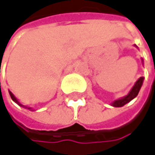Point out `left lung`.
<instances>
[{
	"instance_id": "8db88e82",
	"label": "left lung",
	"mask_w": 155,
	"mask_h": 155,
	"mask_svg": "<svg viewBox=\"0 0 155 155\" xmlns=\"http://www.w3.org/2000/svg\"><path fill=\"white\" fill-rule=\"evenodd\" d=\"M137 48H138V46L135 45ZM141 62H142V65H143V59L141 58ZM143 81H144V77H140V78H139L138 80H137V82L135 83V84L133 85V87L130 89V91L128 92L127 95H126L124 97L119 98V99H116L114 100V102H111V106L112 107H123L124 105H126L127 103L130 102V101L132 99H134L137 96H138L140 88L142 86V84H143Z\"/></svg>"
}]
</instances>
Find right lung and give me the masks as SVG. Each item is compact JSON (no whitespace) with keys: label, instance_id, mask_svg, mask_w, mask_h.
I'll use <instances>...</instances> for the list:
<instances>
[{"label":"right lung","instance_id":"right-lung-1","mask_svg":"<svg viewBox=\"0 0 155 155\" xmlns=\"http://www.w3.org/2000/svg\"><path fill=\"white\" fill-rule=\"evenodd\" d=\"M9 94H10V97H11V98H12V100L13 101H15V102L16 103V104H18L19 106H21V107H23V108H26V109H28V110H33V109L32 108H31V107H26V106H24V105H22L19 101H18V99H17L16 97H15V96L9 90Z\"/></svg>","mask_w":155,"mask_h":155}]
</instances>
